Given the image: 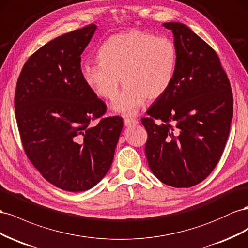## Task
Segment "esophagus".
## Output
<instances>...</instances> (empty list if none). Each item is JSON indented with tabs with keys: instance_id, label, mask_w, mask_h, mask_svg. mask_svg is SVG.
Wrapping results in <instances>:
<instances>
[{
	"instance_id": "esophagus-1",
	"label": "esophagus",
	"mask_w": 248,
	"mask_h": 248,
	"mask_svg": "<svg viewBox=\"0 0 248 248\" xmlns=\"http://www.w3.org/2000/svg\"><path fill=\"white\" fill-rule=\"evenodd\" d=\"M124 124L126 126H130V125L137 124H138V120L137 119H134V118H124Z\"/></svg>"
}]
</instances>
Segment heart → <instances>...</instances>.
<instances>
[{
	"label": "heart",
	"instance_id": "1",
	"mask_svg": "<svg viewBox=\"0 0 248 248\" xmlns=\"http://www.w3.org/2000/svg\"><path fill=\"white\" fill-rule=\"evenodd\" d=\"M98 63L82 64L84 84L97 97L111 101L124 81L125 88L112 109L132 116L146 100H158L170 87L178 65V48L170 38L132 30L106 40L98 52Z\"/></svg>",
	"mask_w": 248,
	"mask_h": 248
}]
</instances>
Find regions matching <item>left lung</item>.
<instances>
[{
    "label": "left lung",
    "instance_id": "8db88e82",
    "mask_svg": "<svg viewBox=\"0 0 248 248\" xmlns=\"http://www.w3.org/2000/svg\"><path fill=\"white\" fill-rule=\"evenodd\" d=\"M172 31L178 65L166 93L141 119L152 172L166 185L189 188L202 182L220 160L232 117L231 83L216 52L184 24Z\"/></svg>",
    "mask_w": 248,
    "mask_h": 248
}]
</instances>
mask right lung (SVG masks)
Segmentation results:
<instances>
[{"instance_id":"add662e5","label":"right lung","mask_w":248,"mask_h":248,"mask_svg":"<svg viewBox=\"0 0 248 248\" xmlns=\"http://www.w3.org/2000/svg\"><path fill=\"white\" fill-rule=\"evenodd\" d=\"M95 29L87 25L37 49L14 96L27 157L47 182L70 192L94 187L108 172L124 125L120 116L103 118L107 106L82 80L81 55Z\"/></svg>"}]
</instances>
